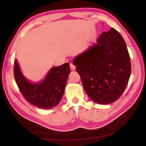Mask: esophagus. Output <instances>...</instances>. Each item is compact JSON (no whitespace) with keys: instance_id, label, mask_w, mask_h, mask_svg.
I'll return each mask as SVG.
<instances>
[{"instance_id":"esophagus-1","label":"esophagus","mask_w":146,"mask_h":146,"mask_svg":"<svg viewBox=\"0 0 146 146\" xmlns=\"http://www.w3.org/2000/svg\"><path fill=\"white\" fill-rule=\"evenodd\" d=\"M70 68H71V70H75V68H76V67H75V66L73 64H72V63H70Z\"/></svg>"}]
</instances>
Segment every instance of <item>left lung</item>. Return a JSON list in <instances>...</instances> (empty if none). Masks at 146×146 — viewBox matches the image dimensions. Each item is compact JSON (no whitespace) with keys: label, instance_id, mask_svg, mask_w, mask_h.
Wrapping results in <instances>:
<instances>
[{"label":"left lung","instance_id":"8db88e82","mask_svg":"<svg viewBox=\"0 0 146 146\" xmlns=\"http://www.w3.org/2000/svg\"><path fill=\"white\" fill-rule=\"evenodd\" d=\"M97 42L73 63L89 97L108 104L117 100L126 88L131 71L130 57L124 40L114 28L102 33Z\"/></svg>","mask_w":146,"mask_h":146}]
</instances>
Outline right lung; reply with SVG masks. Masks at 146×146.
<instances>
[{
    "mask_svg": "<svg viewBox=\"0 0 146 146\" xmlns=\"http://www.w3.org/2000/svg\"><path fill=\"white\" fill-rule=\"evenodd\" d=\"M14 64L15 79L28 102L42 109H51L58 104L70 73V64L67 62L52 68L44 80L38 83H32L27 80L20 70L17 60Z\"/></svg>",
    "mask_w": 146,
    "mask_h": 146,
    "instance_id": "obj_1",
    "label": "right lung"
}]
</instances>
